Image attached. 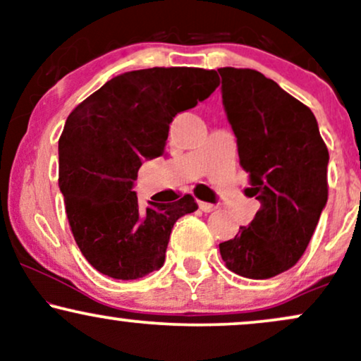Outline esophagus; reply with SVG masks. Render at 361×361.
Segmentation results:
<instances>
[{
  "instance_id": "obj_1",
  "label": "esophagus",
  "mask_w": 361,
  "mask_h": 361,
  "mask_svg": "<svg viewBox=\"0 0 361 361\" xmlns=\"http://www.w3.org/2000/svg\"><path fill=\"white\" fill-rule=\"evenodd\" d=\"M198 207H200L202 212H205V214L214 212V210L217 209V207H215L214 204H207V202H200V204H198Z\"/></svg>"
}]
</instances>
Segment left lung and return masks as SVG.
Returning a JSON list of instances; mask_svg holds the SVG:
<instances>
[{"instance_id": "obj_1", "label": "left lung", "mask_w": 361, "mask_h": 361, "mask_svg": "<svg viewBox=\"0 0 361 361\" xmlns=\"http://www.w3.org/2000/svg\"><path fill=\"white\" fill-rule=\"evenodd\" d=\"M222 103L238 139L250 197L261 202L250 226L219 244L226 267L264 280L300 259L327 202L329 152L310 109L255 69H217Z\"/></svg>"}]
</instances>
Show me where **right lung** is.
<instances>
[{"instance_id":"add662e5","label":"right lung","mask_w":361,"mask_h":361,"mask_svg":"<svg viewBox=\"0 0 361 361\" xmlns=\"http://www.w3.org/2000/svg\"><path fill=\"white\" fill-rule=\"evenodd\" d=\"M219 86L215 71L151 68L111 78L66 120L59 188L74 241L94 270L137 280L159 270L173 226L198 209L192 195L139 209L134 181L164 154L169 123Z\"/></svg>"}]
</instances>
